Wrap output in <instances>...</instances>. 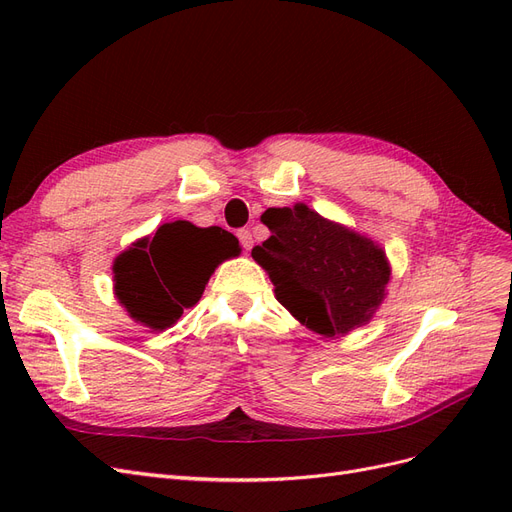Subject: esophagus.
I'll return each mask as SVG.
<instances>
[{
	"instance_id": "obj_1",
	"label": "esophagus",
	"mask_w": 512,
	"mask_h": 512,
	"mask_svg": "<svg viewBox=\"0 0 512 512\" xmlns=\"http://www.w3.org/2000/svg\"><path fill=\"white\" fill-rule=\"evenodd\" d=\"M237 237H239V241H241V247L245 252H250L252 250V245H254V237H252V232L247 230V228H241L239 232H237Z\"/></svg>"
}]
</instances>
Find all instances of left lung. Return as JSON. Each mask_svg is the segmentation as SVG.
I'll return each instance as SVG.
<instances>
[{
  "mask_svg": "<svg viewBox=\"0 0 512 512\" xmlns=\"http://www.w3.org/2000/svg\"><path fill=\"white\" fill-rule=\"evenodd\" d=\"M271 237L252 258L275 297L312 331L333 337L365 324L384 299L389 265L374 241L333 224L305 205L262 213Z\"/></svg>",
  "mask_w": 512,
  "mask_h": 512,
  "instance_id": "left-lung-1",
  "label": "left lung"
}]
</instances>
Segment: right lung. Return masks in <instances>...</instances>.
<instances>
[{
    "label": "right lung",
    "instance_id": "1",
    "mask_svg": "<svg viewBox=\"0 0 512 512\" xmlns=\"http://www.w3.org/2000/svg\"><path fill=\"white\" fill-rule=\"evenodd\" d=\"M237 254V237L220 226L170 222L115 260V294L134 320L162 331L203 297L215 267Z\"/></svg>",
    "mask_w": 512,
    "mask_h": 512
}]
</instances>
